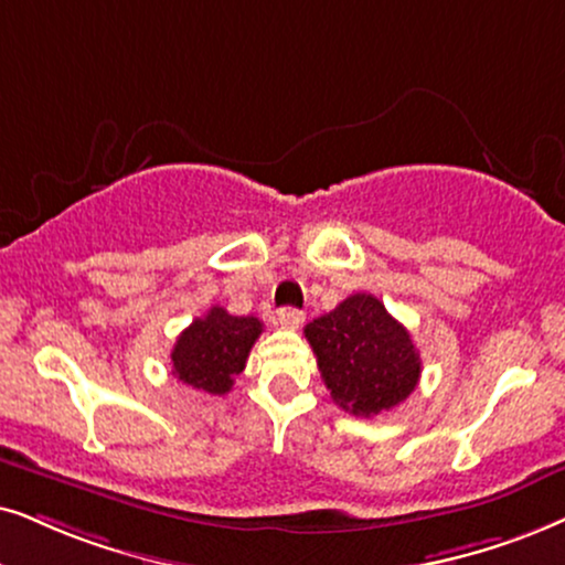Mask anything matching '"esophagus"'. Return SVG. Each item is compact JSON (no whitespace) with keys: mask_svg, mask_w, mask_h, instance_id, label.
Returning a JSON list of instances; mask_svg holds the SVG:
<instances>
[{"mask_svg":"<svg viewBox=\"0 0 565 565\" xmlns=\"http://www.w3.org/2000/svg\"><path fill=\"white\" fill-rule=\"evenodd\" d=\"M276 318L284 328H299L305 320V312L297 310V307H281V310L276 312Z\"/></svg>","mask_w":565,"mask_h":565,"instance_id":"1","label":"esophagus"}]
</instances>
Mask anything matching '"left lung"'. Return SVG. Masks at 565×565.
I'll return each mask as SVG.
<instances>
[{
  "instance_id": "1",
  "label": "left lung",
  "mask_w": 565,
  "mask_h": 565,
  "mask_svg": "<svg viewBox=\"0 0 565 565\" xmlns=\"http://www.w3.org/2000/svg\"><path fill=\"white\" fill-rule=\"evenodd\" d=\"M320 375L341 409L356 417L394 409L417 388L423 362L412 335L373 295L356 291L305 326Z\"/></svg>"
}]
</instances>
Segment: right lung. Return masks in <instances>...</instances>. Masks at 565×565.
I'll list each match as a JSON object with an SVG mask.
<instances>
[{
    "mask_svg": "<svg viewBox=\"0 0 565 565\" xmlns=\"http://www.w3.org/2000/svg\"><path fill=\"white\" fill-rule=\"evenodd\" d=\"M263 323L253 316H230L224 307H211L203 318L184 328L171 349L177 381L211 396L230 394L234 377L247 365Z\"/></svg>",
    "mask_w": 565,
    "mask_h": 565,
    "instance_id": "1",
    "label": "right lung"
}]
</instances>
